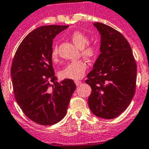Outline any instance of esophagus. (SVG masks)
I'll return each mask as SVG.
<instances>
[{
    "label": "esophagus",
    "instance_id": "1",
    "mask_svg": "<svg viewBox=\"0 0 149 149\" xmlns=\"http://www.w3.org/2000/svg\"><path fill=\"white\" fill-rule=\"evenodd\" d=\"M81 83L82 82L80 81V80H75V84H76V86H80V84H81Z\"/></svg>",
    "mask_w": 149,
    "mask_h": 149
}]
</instances>
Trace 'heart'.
I'll return each mask as SVG.
<instances>
[{
    "label": "heart",
    "instance_id": "heart-1",
    "mask_svg": "<svg viewBox=\"0 0 149 149\" xmlns=\"http://www.w3.org/2000/svg\"><path fill=\"white\" fill-rule=\"evenodd\" d=\"M71 40L77 47L80 48V54L87 60H93L97 56L99 47L95 43L88 42V38L83 32L75 31L70 35ZM51 58L56 61L58 58V46L54 45L52 49ZM87 69V64L83 60L69 63L60 72V77L63 79L79 80L84 77Z\"/></svg>",
    "mask_w": 149,
    "mask_h": 149
}]
</instances>
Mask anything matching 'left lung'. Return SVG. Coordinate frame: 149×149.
I'll return each instance as SVG.
<instances>
[{"label":"left lung","instance_id":"obj_1","mask_svg":"<svg viewBox=\"0 0 149 149\" xmlns=\"http://www.w3.org/2000/svg\"><path fill=\"white\" fill-rule=\"evenodd\" d=\"M94 25L101 35V53L86 80L91 88L88 106L95 115L113 119L125 111L134 95L137 64L120 32L102 23Z\"/></svg>","mask_w":149,"mask_h":149}]
</instances>
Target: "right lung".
I'll return each mask as SVG.
<instances>
[{
	"label": "right lung",
	"instance_id": "1",
	"mask_svg": "<svg viewBox=\"0 0 149 149\" xmlns=\"http://www.w3.org/2000/svg\"><path fill=\"white\" fill-rule=\"evenodd\" d=\"M68 26L35 29L22 40L12 61L11 77L16 101L27 117L40 125H54L65 117L76 88L72 80L58 83L51 58L53 38Z\"/></svg>",
	"mask_w": 149,
	"mask_h": 149
}]
</instances>
